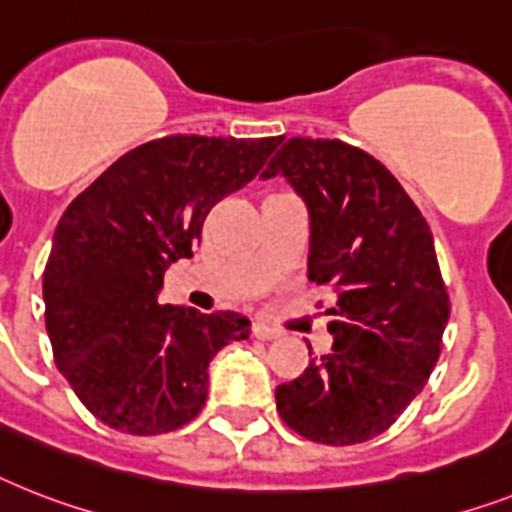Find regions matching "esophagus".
Masks as SVG:
<instances>
[{"label": "esophagus", "instance_id": "obj_1", "mask_svg": "<svg viewBox=\"0 0 512 512\" xmlns=\"http://www.w3.org/2000/svg\"><path fill=\"white\" fill-rule=\"evenodd\" d=\"M251 332H253V337H256V340H264V342H269V340H277V337L282 335L280 329L269 327V324H264V322H253Z\"/></svg>", "mask_w": 512, "mask_h": 512}]
</instances>
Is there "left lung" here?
<instances>
[{"label":"left lung","instance_id":"8db88e82","mask_svg":"<svg viewBox=\"0 0 512 512\" xmlns=\"http://www.w3.org/2000/svg\"><path fill=\"white\" fill-rule=\"evenodd\" d=\"M274 175L311 214L308 280L337 298L332 353L277 387V411L311 442L361 445L398 421L437 366L450 295L432 232L382 162L337 138H290L261 177Z\"/></svg>","mask_w":512,"mask_h":512}]
</instances>
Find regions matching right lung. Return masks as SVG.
Segmentation results:
<instances>
[{"mask_svg":"<svg viewBox=\"0 0 512 512\" xmlns=\"http://www.w3.org/2000/svg\"><path fill=\"white\" fill-rule=\"evenodd\" d=\"M280 143L164 135L122 154L65 209L44 269L46 332L101 424L154 437L201 413L209 361L251 322L159 303L164 272L193 256L211 206L251 183Z\"/></svg>","mask_w":512,"mask_h":512,"instance_id":"right-lung-1","label":"right lung"}]
</instances>
